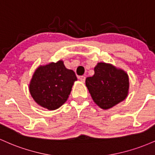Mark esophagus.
I'll list each match as a JSON object with an SVG mask.
<instances>
[{"mask_svg": "<svg viewBox=\"0 0 155 155\" xmlns=\"http://www.w3.org/2000/svg\"><path fill=\"white\" fill-rule=\"evenodd\" d=\"M79 79L81 82L84 83L85 81H86V77L85 76H81V77H79Z\"/></svg>", "mask_w": 155, "mask_h": 155, "instance_id": "1", "label": "esophagus"}]
</instances>
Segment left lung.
Masks as SVG:
<instances>
[{
    "label": "left lung",
    "instance_id": "obj_1",
    "mask_svg": "<svg viewBox=\"0 0 155 155\" xmlns=\"http://www.w3.org/2000/svg\"><path fill=\"white\" fill-rule=\"evenodd\" d=\"M86 86L94 102L102 109L107 110L127 97L129 76L113 64L100 62L94 67V74L86 79Z\"/></svg>",
    "mask_w": 155,
    "mask_h": 155
}]
</instances>
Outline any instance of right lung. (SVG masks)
<instances>
[{
  "label": "right lung",
  "mask_w": 155,
  "mask_h": 155,
  "mask_svg": "<svg viewBox=\"0 0 155 155\" xmlns=\"http://www.w3.org/2000/svg\"><path fill=\"white\" fill-rule=\"evenodd\" d=\"M77 80L74 71L66 68L63 61L51 62L37 67L29 83V91L38 105L54 110L65 103Z\"/></svg>",
  "instance_id": "right-lung-1"
}]
</instances>
